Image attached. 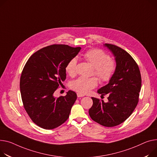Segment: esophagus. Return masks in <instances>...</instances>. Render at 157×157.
I'll list each match as a JSON object with an SVG mask.
<instances>
[{"instance_id":"34e87169","label":"esophagus","mask_w":157,"mask_h":157,"mask_svg":"<svg viewBox=\"0 0 157 157\" xmlns=\"http://www.w3.org/2000/svg\"><path fill=\"white\" fill-rule=\"evenodd\" d=\"M77 96L78 97H82L85 96V95H83V94H81L80 93H77Z\"/></svg>"}]
</instances>
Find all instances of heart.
<instances>
[{
    "label": "heart",
    "instance_id": "obj_1",
    "mask_svg": "<svg viewBox=\"0 0 157 157\" xmlns=\"http://www.w3.org/2000/svg\"><path fill=\"white\" fill-rule=\"evenodd\" d=\"M85 59L93 66L95 75L101 83H106L110 81L116 70V63L110 59L109 55L100 49H93L86 52ZM77 59H71L66 66V71L70 76H74L76 72ZM97 80L95 78H86L80 77L73 81L71 87L78 93L85 94L97 86Z\"/></svg>",
    "mask_w": 157,
    "mask_h": 157
}]
</instances>
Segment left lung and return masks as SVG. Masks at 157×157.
<instances>
[{"label":"left lung","mask_w":157,"mask_h":157,"mask_svg":"<svg viewBox=\"0 0 157 157\" xmlns=\"http://www.w3.org/2000/svg\"><path fill=\"white\" fill-rule=\"evenodd\" d=\"M104 46L114 56L116 70L108 84L97 91L101 96L108 95V102L92 97L89 115L101 126L113 127L126 121L137 106L141 77L137 63L126 50L109 44Z\"/></svg>","instance_id":"obj_1"}]
</instances>
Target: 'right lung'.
Instances as JSON below:
<instances>
[{
	"label": "right lung",
	"instance_id": "right-lung-1",
	"mask_svg": "<svg viewBox=\"0 0 157 157\" xmlns=\"http://www.w3.org/2000/svg\"><path fill=\"white\" fill-rule=\"evenodd\" d=\"M81 48L52 45L36 52L26 62L20 78L21 95L25 109L39 127L54 129L69 118L76 93L69 90L66 96L56 98L54 93L66 78L68 62Z\"/></svg>",
	"mask_w": 157,
	"mask_h": 157
}]
</instances>
